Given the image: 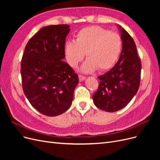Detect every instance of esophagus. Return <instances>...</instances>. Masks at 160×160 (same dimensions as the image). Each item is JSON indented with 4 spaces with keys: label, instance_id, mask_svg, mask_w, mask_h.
Instances as JSON below:
<instances>
[{
    "label": "esophagus",
    "instance_id": "34e87169",
    "mask_svg": "<svg viewBox=\"0 0 160 160\" xmlns=\"http://www.w3.org/2000/svg\"><path fill=\"white\" fill-rule=\"evenodd\" d=\"M79 79L80 81H82L85 79V77L83 75H79Z\"/></svg>",
    "mask_w": 160,
    "mask_h": 160
}]
</instances>
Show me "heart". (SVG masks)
Returning <instances> with one entry per match:
<instances>
[{
    "mask_svg": "<svg viewBox=\"0 0 160 160\" xmlns=\"http://www.w3.org/2000/svg\"><path fill=\"white\" fill-rule=\"evenodd\" d=\"M75 37V41L66 42L65 54L68 64L76 67L86 53L88 59L81 67L82 72L108 71L115 65L122 52L121 36L99 26L82 28Z\"/></svg>",
    "mask_w": 160,
    "mask_h": 160,
    "instance_id": "1",
    "label": "heart"
}]
</instances>
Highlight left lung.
I'll use <instances>...</instances> for the list:
<instances>
[{"instance_id": "1", "label": "left lung", "mask_w": 160, "mask_h": 160, "mask_svg": "<svg viewBox=\"0 0 160 160\" xmlns=\"http://www.w3.org/2000/svg\"><path fill=\"white\" fill-rule=\"evenodd\" d=\"M122 51L117 63L99 76L98 89L93 95L97 108L108 112L123 109L137 93L140 85L142 64L133 38L119 26Z\"/></svg>"}]
</instances>
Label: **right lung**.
<instances>
[{"label": "right lung", "instance_id": "1", "mask_svg": "<svg viewBox=\"0 0 160 160\" xmlns=\"http://www.w3.org/2000/svg\"><path fill=\"white\" fill-rule=\"evenodd\" d=\"M67 25L42 27L31 38L21 60L23 92L38 112L47 116L65 113L71 105L79 77L65 57Z\"/></svg>", "mask_w": 160, "mask_h": 160}]
</instances>
